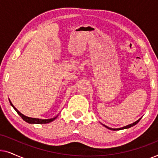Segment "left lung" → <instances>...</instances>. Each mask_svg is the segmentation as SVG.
<instances>
[{
	"mask_svg": "<svg viewBox=\"0 0 158 158\" xmlns=\"http://www.w3.org/2000/svg\"><path fill=\"white\" fill-rule=\"evenodd\" d=\"M139 120H140V118L139 120H137V122H134L133 124H129V125H127V126H126V127H122V128H119V129H112V128H109V127H107V126H106V125H104L103 124V126H104L105 127H106L107 129H111V130H114V131H116V130H121V129H127V128H129V127H133V126H135V125L136 124H137L138 122H139Z\"/></svg>",
	"mask_w": 158,
	"mask_h": 158,
	"instance_id": "8db88e82",
	"label": "left lung"
}]
</instances>
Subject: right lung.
Masks as SVG:
<instances>
[{
	"mask_svg": "<svg viewBox=\"0 0 158 158\" xmlns=\"http://www.w3.org/2000/svg\"><path fill=\"white\" fill-rule=\"evenodd\" d=\"M9 101H10V105H11L12 106L14 107L15 111H16L17 113H18L19 115L20 116L21 118H22V119L23 121H25V122H27V123H29V124H47V123H49V122H52V121H54L56 118H57V117H55V118H49V119H40V118L28 117V116H26L23 115V114L20 113V112H19L18 110H17L16 108L14 107V106L12 104L10 100H9Z\"/></svg>",
	"mask_w": 158,
	"mask_h": 158,
	"instance_id": "1",
	"label": "right lung"
}]
</instances>
